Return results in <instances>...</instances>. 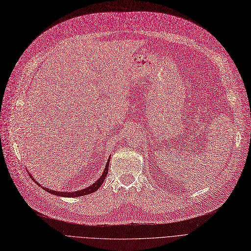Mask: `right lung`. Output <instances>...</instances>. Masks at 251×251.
Here are the masks:
<instances>
[{"label":"right lung","mask_w":251,"mask_h":251,"mask_svg":"<svg viewBox=\"0 0 251 251\" xmlns=\"http://www.w3.org/2000/svg\"><path fill=\"white\" fill-rule=\"evenodd\" d=\"M110 157V156H109ZM109 157H108V160H107V162H106V165H105V169H104V171H103V173L101 174V176H100V178L94 183V184H92L91 186H89V187H87V188H85V189H81V190H77V191H72V192H68V191H55V190H51V189H49V188H45V187H42L41 185L37 182L34 178H33V176H31V174L29 173V175L31 176V178H32V180H34V182L36 183V184H38L39 186H41L45 191H48V192H50V193H51V194H54V196H58V197H63V198H77V197H82V196H88V194H91L92 192H95L96 190H98V188L101 186L102 184H103V182H104V180H105V177H106V175H107V173H108V165H109Z\"/></svg>","instance_id":"1"}]
</instances>
